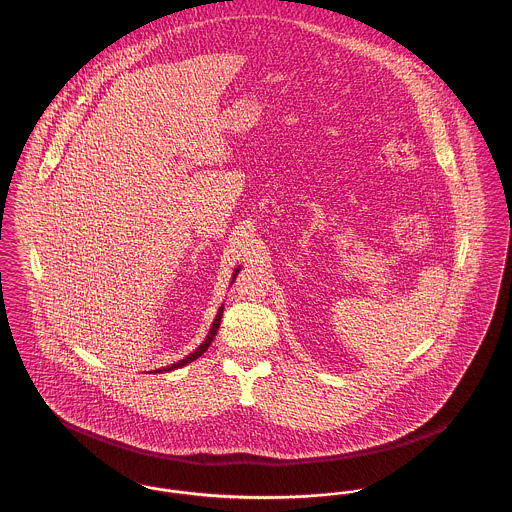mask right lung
I'll list each match as a JSON object with an SVG mask.
<instances>
[{"label": "right lung", "mask_w": 512, "mask_h": 512, "mask_svg": "<svg viewBox=\"0 0 512 512\" xmlns=\"http://www.w3.org/2000/svg\"><path fill=\"white\" fill-rule=\"evenodd\" d=\"M238 272V270H236ZM234 278H236V274H234ZM222 309L224 307H220L219 313H217V318H215V322H213V326H211V330H209V336L205 338V341L195 349L194 353H190L188 357H184L182 361H178V363H174V365L171 366H165V368H159V370H153V372H167V370H174V368H180V366L188 365V363H192V361H195V359H199L205 351H207V347L211 345V341H213V338L217 336V330H219L220 326V317H222Z\"/></svg>", "instance_id": "obj_1"}]
</instances>
